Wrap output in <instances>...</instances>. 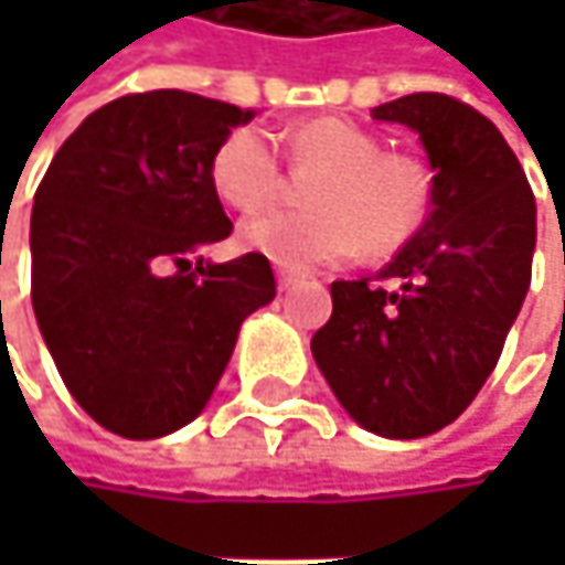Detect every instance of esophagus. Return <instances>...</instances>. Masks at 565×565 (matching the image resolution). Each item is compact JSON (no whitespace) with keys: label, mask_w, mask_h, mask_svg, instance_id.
I'll list each match as a JSON object with an SVG mask.
<instances>
[{"label":"esophagus","mask_w":565,"mask_h":565,"mask_svg":"<svg viewBox=\"0 0 565 565\" xmlns=\"http://www.w3.org/2000/svg\"><path fill=\"white\" fill-rule=\"evenodd\" d=\"M297 281H300V275H297V271L278 268V287H281V290H290V287H294Z\"/></svg>","instance_id":"1"}]
</instances>
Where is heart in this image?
Here are the masks:
<instances>
[{"label":"heart","mask_w":565,"mask_h":565,"mask_svg":"<svg viewBox=\"0 0 565 565\" xmlns=\"http://www.w3.org/2000/svg\"><path fill=\"white\" fill-rule=\"evenodd\" d=\"M297 170H320L303 189L313 209L252 215L238 228L245 252L284 268H317L402 248L428 218L431 179L408 157L383 150V140L343 117H313L284 134ZM212 189L238 212H258L281 195L284 170L258 127H235L212 153Z\"/></svg>","instance_id":"b5f03b06"}]
</instances>
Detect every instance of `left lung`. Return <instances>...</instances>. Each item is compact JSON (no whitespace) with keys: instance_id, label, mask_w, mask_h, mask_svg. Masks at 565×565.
<instances>
[{"instance_id":"8db88e82","label":"left lung","mask_w":565,"mask_h":565,"mask_svg":"<svg viewBox=\"0 0 565 565\" xmlns=\"http://www.w3.org/2000/svg\"><path fill=\"white\" fill-rule=\"evenodd\" d=\"M418 134L431 212L383 275L333 281L310 350L340 405L370 431L422 438L455 422L494 373L530 287L536 199L501 130L451 94L373 110Z\"/></svg>"}]
</instances>
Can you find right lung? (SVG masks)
I'll return each instance as SVG.
<instances>
[{
  "mask_svg": "<svg viewBox=\"0 0 565 565\" xmlns=\"http://www.w3.org/2000/svg\"><path fill=\"white\" fill-rule=\"evenodd\" d=\"M252 110L189 90L124 94L55 153L32 205V307L77 405L124 438L192 422L242 320L278 284L265 255L189 268L232 235L209 163Z\"/></svg>",
  "mask_w": 565,
  "mask_h": 565,
  "instance_id": "1",
  "label": "right lung"
}]
</instances>
